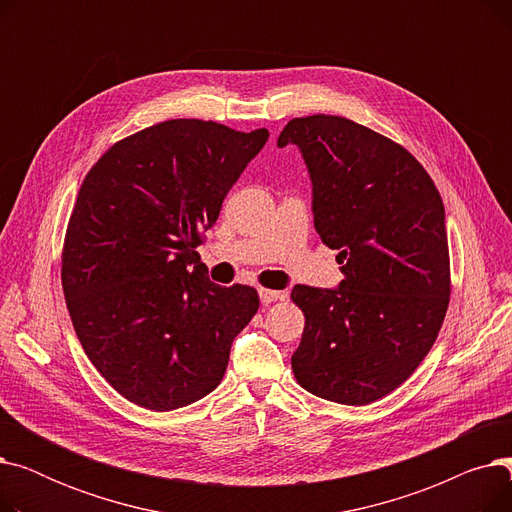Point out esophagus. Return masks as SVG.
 <instances>
[{
  "mask_svg": "<svg viewBox=\"0 0 512 512\" xmlns=\"http://www.w3.org/2000/svg\"><path fill=\"white\" fill-rule=\"evenodd\" d=\"M286 297L284 292H278V290H267V288H259V299L263 305H270V303H276V301H282Z\"/></svg>",
  "mask_w": 512,
  "mask_h": 512,
  "instance_id": "obj_1",
  "label": "esophagus"
}]
</instances>
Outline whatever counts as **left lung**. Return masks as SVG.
Instances as JSON below:
<instances>
[{"instance_id":"left-lung-1","label":"left lung","mask_w":512,"mask_h":512,"mask_svg":"<svg viewBox=\"0 0 512 512\" xmlns=\"http://www.w3.org/2000/svg\"><path fill=\"white\" fill-rule=\"evenodd\" d=\"M311 178L313 224L338 251L336 288L297 284L305 313L292 371L311 394L361 407L405 382L434 346L450 297L446 213L419 161L340 116L290 120Z\"/></svg>"}]
</instances>
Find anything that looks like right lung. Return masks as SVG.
<instances>
[{
    "label": "right lung",
    "instance_id": "right-lung-1",
    "mask_svg": "<svg viewBox=\"0 0 512 512\" xmlns=\"http://www.w3.org/2000/svg\"><path fill=\"white\" fill-rule=\"evenodd\" d=\"M270 132L168 120L107 149L80 186L62 253L74 332L114 390L174 411L218 388L259 309L207 278L195 251Z\"/></svg>",
    "mask_w": 512,
    "mask_h": 512
}]
</instances>
